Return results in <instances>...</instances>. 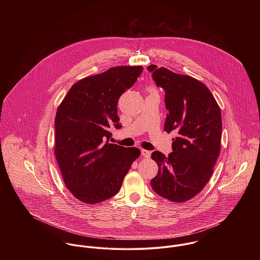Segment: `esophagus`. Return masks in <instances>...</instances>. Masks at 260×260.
Here are the masks:
<instances>
[{"mask_svg": "<svg viewBox=\"0 0 260 260\" xmlns=\"http://www.w3.org/2000/svg\"><path fill=\"white\" fill-rule=\"evenodd\" d=\"M141 153H142V155H143V157H145V158H149L150 156H151V151H148V150H142L141 151Z\"/></svg>", "mask_w": 260, "mask_h": 260, "instance_id": "obj_1", "label": "esophagus"}]
</instances>
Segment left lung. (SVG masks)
Segmentation results:
<instances>
[{"mask_svg":"<svg viewBox=\"0 0 260 260\" xmlns=\"http://www.w3.org/2000/svg\"><path fill=\"white\" fill-rule=\"evenodd\" d=\"M147 69L165 91L168 114L164 131L176 134L168 157L159 151L152 153L158 173L151 186L163 198L185 202L204 188L213 173L220 153V108L202 82L156 65Z\"/></svg>","mask_w":260,"mask_h":260,"instance_id":"1","label":"left lung"}]
</instances>
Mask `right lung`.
<instances>
[{
  "mask_svg": "<svg viewBox=\"0 0 260 260\" xmlns=\"http://www.w3.org/2000/svg\"><path fill=\"white\" fill-rule=\"evenodd\" d=\"M141 66H117L86 77L70 88L55 117V156L63 180L75 197L87 204L118 193L136 147L109 142L111 128L119 129L117 103L141 75Z\"/></svg>",
  "mask_w": 260,
  "mask_h": 260,
  "instance_id": "right-lung-1",
  "label": "right lung"
}]
</instances>
